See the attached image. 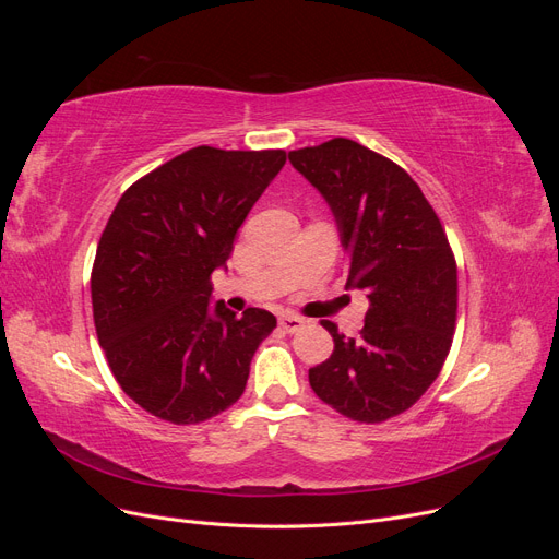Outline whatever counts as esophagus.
<instances>
[{
    "instance_id": "34e87169",
    "label": "esophagus",
    "mask_w": 559,
    "mask_h": 559,
    "mask_svg": "<svg viewBox=\"0 0 559 559\" xmlns=\"http://www.w3.org/2000/svg\"><path fill=\"white\" fill-rule=\"evenodd\" d=\"M302 324H306V319L298 317V314H282V317H280V326H282L286 333L300 331Z\"/></svg>"
}]
</instances>
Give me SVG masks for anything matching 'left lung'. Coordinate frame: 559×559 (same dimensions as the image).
Masks as SVG:
<instances>
[{
  "instance_id": "obj_1",
  "label": "left lung",
  "mask_w": 559,
  "mask_h": 559,
  "mask_svg": "<svg viewBox=\"0 0 559 559\" xmlns=\"http://www.w3.org/2000/svg\"><path fill=\"white\" fill-rule=\"evenodd\" d=\"M326 198L347 251V286L370 308L354 341L333 321V354L310 368L314 394L341 415L380 425L405 413L441 373L456 324V261L415 179L368 146L333 138L289 151Z\"/></svg>"
}]
</instances>
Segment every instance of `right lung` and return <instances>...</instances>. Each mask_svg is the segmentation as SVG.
<instances>
[{
    "instance_id": "right-lung-1",
    "label": "right lung",
    "mask_w": 559,
    "mask_h": 559,
    "mask_svg": "<svg viewBox=\"0 0 559 559\" xmlns=\"http://www.w3.org/2000/svg\"><path fill=\"white\" fill-rule=\"evenodd\" d=\"M284 163V148L195 146L116 202L91 273L95 331L116 382L158 419L200 425L230 408L277 326L267 310L238 317L210 296L214 267Z\"/></svg>"
}]
</instances>
